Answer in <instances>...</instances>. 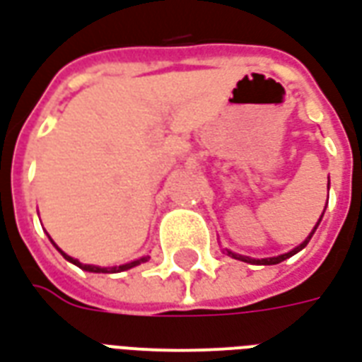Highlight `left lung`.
<instances>
[{
    "label": "left lung",
    "mask_w": 362,
    "mask_h": 362,
    "mask_svg": "<svg viewBox=\"0 0 362 362\" xmlns=\"http://www.w3.org/2000/svg\"><path fill=\"white\" fill-rule=\"evenodd\" d=\"M328 188H330V180H328ZM326 209V207H324ZM324 215V213H322ZM322 215H320V218H318L317 226L320 224V221H322ZM317 226L313 228V232H310L309 235H307V240H305L303 243H299L296 249H291V251H288V253H284V255H278V257H269V259H251V257H245V255H235V253H232V251H228V255H232L234 259H238V261H243V263H251V264H278L282 263V261H286V259H290L291 255H296L297 251H301V249L309 243V240L313 238V234H315V230H317Z\"/></svg>",
    "instance_id": "obj_1"
}]
</instances>
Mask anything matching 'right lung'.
<instances>
[{
    "label": "right lung",
    "instance_id": "add662e5",
    "mask_svg": "<svg viewBox=\"0 0 362 362\" xmlns=\"http://www.w3.org/2000/svg\"><path fill=\"white\" fill-rule=\"evenodd\" d=\"M53 245H55V243H53ZM55 247H57V245H55ZM59 251H61V249H59ZM61 255L65 257L66 261H71L72 264L80 267L82 270H88V272H122V270H128V269H132V267H138V264L146 263L147 259H149V257H141V259H138V261H132V263H127V264H120V267H111V269H107V267H95V264H82L78 259H72V257H69L66 253H63V251H61Z\"/></svg>",
    "mask_w": 362,
    "mask_h": 362
}]
</instances>
